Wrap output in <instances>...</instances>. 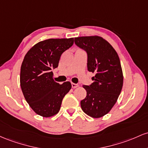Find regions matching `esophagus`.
I'll return each mask as SVG.
<instances>
[{
    "mask_svg": "<svg viewBox=\"0 0 148 148\" xmlns=\"http://www.w3.org/2000/svg\"><path fill=\"white\" fill-rule=\"evenodd\" d=\"M71 85H72V87L73 88V89H75V88H76V87H77L79 86L78 84H75V83H72V84H71Z\"/></svg>",
    "mask_w": 148,
    "mask_h": 148,
    "instance_id": "34e87169",
    "label": "esophagus"
}]
</instances>
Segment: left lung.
Here are the masks:
<instances>
[{"label": "left lung", "mask_w": 148, "mask_h": 148, "mask_svg": "<svg viewBox=\"0 0 148 148\" xmlns=\"http://www.w3.org/2000/svg\"><path fill=\"white\" fill-rule=\"evenodd\" d=\"M75 44L87 54V69L96 73L94 82L83 85L87 96L80 101L84 113L94 118L110 112L122 91L123 74L118 54L99 36L75 38Z\"/></svg>", "instance_id": "1"}]
</instances>
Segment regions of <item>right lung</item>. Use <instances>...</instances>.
<instances>
[{"label":"right lung","instance_id":"right-lung-1","mask_svg":"<svg viewBox=\"0 0 148 148\" xmlns=\"http://www.w3.org/2000/svg\"><path fill=\"white\" fill-rule=\"evenodd\" d=\"M73 38L48 39L30 49L21 66L20 85L25 99L36 114L52 117L60 110L61 102L71 89L53 79L52 69L59 65L63 52L73 45Z\"/></svg>","mask_w":148,"mask_h":148}]
</instances>
